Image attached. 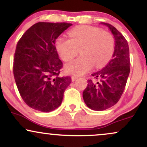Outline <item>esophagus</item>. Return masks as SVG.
<instances>
[{
    "label": "esophagus",
    "instance_id": "esophagus-1",
    "mask_svg": "<svg viewBox=\"0 0 147 147\" xmlns=\"http://www.w3.org/2000/svg\"><path fill=\"white\" fill-rule=\"evenodd\" d=\"M77 78H78V77H76V76H72V77H71V79H72V82H74V81H75Z\"/></svg>",
    "mask_w": 147,
    "mask_h": 147
}]
</instances>
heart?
<instances>
[{"label":"heart","mask_w":147,"mask_h":147,"mask_svg":"<svg viewBox=\"0 0 147 147\" xmlns=\"http://www.w3.org/2000/svg\"><path fill=\"white\" fill-rule=\"evenodd\" d=\"M69 38L59 36L55 41V48L61 59L68 62L80 53L82 56L65 65L66 72L81 75L95 65L102 68L112 59L115 41L110 32L99 28L82 25L72 28L68 32Z\"/></svg>","instance_id":"b5f03b06"}]
</instances>
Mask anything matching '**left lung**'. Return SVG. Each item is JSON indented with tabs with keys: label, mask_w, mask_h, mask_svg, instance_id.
Here are the masks:
<instances>
[{
	"label": "left lung",
	"mask_w": 147,
	"mask_h": 147,
	"mask_svg": "<svg viewBox=\"0 0 147 147\" xmlns=\"http://www.w3.org/2000/svg\"><path fill=\"white\" fill-rule=\"evenodd\" d=\"M110 29L115 40V52L109 63L102 70L92 74L88 81L83 98L88 108L104 111L117 103L123 94L130 72V55L128 42L112 25L102 23Z\"/></svg>",
	"instance_id": "1"
}]
</instances>
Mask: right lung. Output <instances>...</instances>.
I'll use <instances>...</instances> for the list:
<instances>
[{
  "label": "right lung",
  "mask_w": 147,
  "mask_h": 147,
  "mask_svg": "<svg viewBox=\"0 0 147 147\" xmlns=\"http://www.w3.org/2000/svg\"><path fill=\"white\" fill-rule=\"evenodd\" d=\"M71 23L38 22L23 34L15 50L13 72L18 92L34 110L50 112L58 108L70 76L59 77L63 63L55 48L56 39Z\"/></svg>",
  "instance_id": "obj_1"
}]
</instances>
